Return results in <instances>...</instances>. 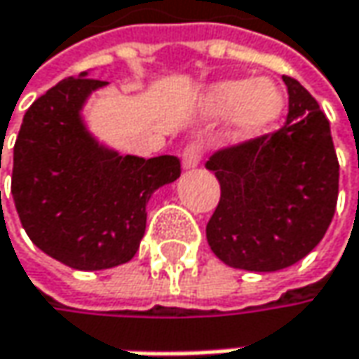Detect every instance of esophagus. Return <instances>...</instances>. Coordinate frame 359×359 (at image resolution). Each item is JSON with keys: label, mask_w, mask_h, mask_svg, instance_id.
Returning a JSON list of instances; mask_svg holds the SVG:
<instances>
[{"label": "esophagus", "mask_w": 359, "mask_h": 359, "mask_svg": "<svg viewBox=\"0 0 359 359\" xmlns=\"http://www.w3.org/2000/svg\"><path fill=\"white\" fill-rule=\"evenodd\" d=\"M182 159H184V168L189 170V168H196L202 159V145L200 143H188L184 147V153H182Z\"/></svg>", "instance_id": "obj_1"}]
</instances>
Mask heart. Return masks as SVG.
I'll return each instance as SVG.
<instances>
[{"label": "heart", "mask_w": 359, "mask_h": 359, "mask_svg": "<svg viewBox=\"0 0 359 359\" xmlns=\"http://www.w3.org/2000/svg\"><path fill=\"white\" fill-rule=\"evenodd\" d=\"M212 113H232L236 137H255L269 129L283 113V95L271 81H224L210 88Z\"/></svg>", "instance_id": "heart-1"}]
</instances>
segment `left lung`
Instances as JSON below:
<instances>
[{
	"mask_svg": "<svg viewBox=\"0 0 359 359\" xmlns=\"http://www.w3.org/2000/svg\"><path fill=\"white\" fill-rule=\"evenodd\" d=\"M283 81L289 93L285 125L222 147L206 161L220 182L208 244L228 266L255 273L307 257L332 224L339 191L330 121L307 88L291 76Z\"/></svg>",
	"mask_w": 359,
	"mask_h": 359,
	"instance_id": "obj_1",
	"label": "left lung"
}]
</instances>
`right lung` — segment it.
<instances>
[{
  "mask_svg": "<svg viewBox=\"0 0 359 359\" xmlns=\"http://www.w3.org/2000/svg\"><path fill=\"white\" fill-rule=\"evenodd\" d=\"M107 82L66 79L34 100L13 145L11 196L29 241L79 271L129 262L145 234L147 202L180 177L173 155H118L97 143L81 117Z\"/></svg>",
  "mask_w": 359,
  "mask_h": 359,
  "instance_id": "1",
  "label": "right lung"
}]
</instances>
